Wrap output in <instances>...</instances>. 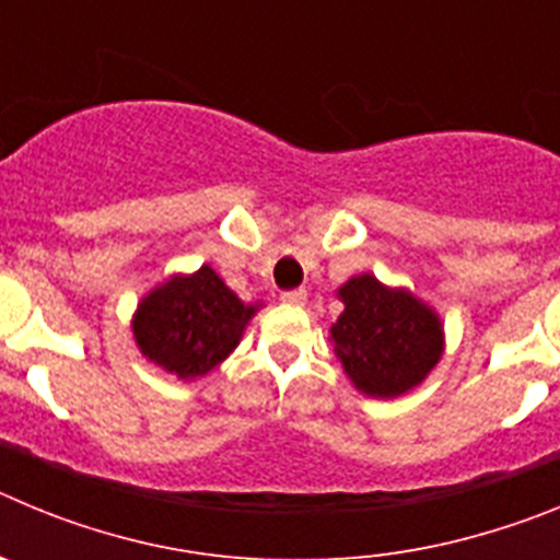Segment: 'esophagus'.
<instances>
[{
	"label": "esophagus",
	"mask_w": 560,
	"mask_h": 560,
	"mask_svg": "<svg viewBox=\"0 0 560 560\" xmlns=\"http://www.w3.org/2000/svg\"><path fill=\"white\" fill-rule=\"evenodd\" d=\"M280 300H283L285 305H305V300H308V291L305 289L283 291V294H280Z\"/></svg>",
	"instance_id": "34e87169"
}]
</instances>
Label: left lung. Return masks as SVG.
Listing matches in <instances>:
<instances>
[{"instance_id": "left-lung-1", "label": "left lung", "mask_w": 560, "mask_h": 560, "mask_svg": "<svg viewBox=\"0 0 560 560\" xmlns=\"http://www.w3.org/2000/svg\"><path fill=\"white\" fill-rule=\"evenodd\" d=\"M339 300L345 311L330 325V341L355 389L395 398L432 373L443 353V328L418 296L359 275L341 285Z\"/></svg>"}]
</instances>
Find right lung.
<instances>
[{
    "label": "right lung",
    "instance_id": "1",
    "mask_svg": "<svg viewBox=\"0 0 560 560\" xmlns=\"http://www.w3.org/2000/svg\"><path fill=\"white\" fill-rule=\"evenodd\" d=\"M255 305H244L210 266L171 277L153 289L133 316L142 355L179 378L210 373L241 341Z\"/></svg>",
    "mask_w": 560,
    "mask_h": 560
}]
</instances>
